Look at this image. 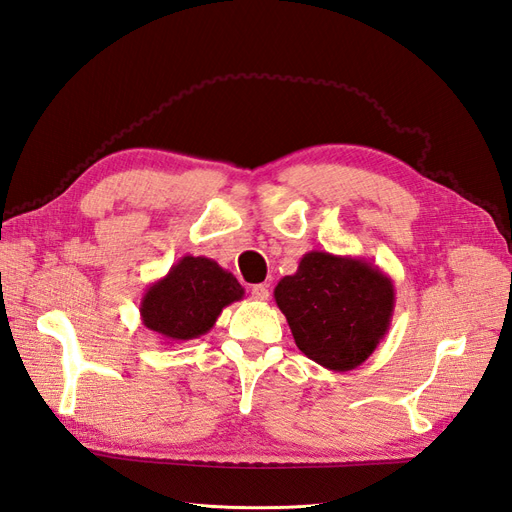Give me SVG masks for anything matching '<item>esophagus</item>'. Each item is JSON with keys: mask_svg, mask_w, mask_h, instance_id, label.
I'll use <instances>...</instances> for the list:
<instances>
[{"mask_svg": "<svg viewBox=\"0 0 512 512\" xmlns=\"http://www.w3.org/2000/svg\"><path fill=\"white\" fill-rule=\"evenodd\" d=\"M252 297L256 301H267L269 299V286L267 284H256L252 286Z\"/></svg>", "mask_w": 512, "mask_h": 512, "instance_id": "obj_1", "label": "esophagus"}]
</instances>
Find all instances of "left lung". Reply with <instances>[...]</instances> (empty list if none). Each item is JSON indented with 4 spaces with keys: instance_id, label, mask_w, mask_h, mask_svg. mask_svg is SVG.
Wrapping results in <instances>:
<instances>
[{
    "instance_id": "obj_1",
    "label": "left lung",
    "mask_w": 512,
    "mask_h": 512,
    "mask_svg": "<svg viewBox=\"0 0 512 512\" xmlns=\"http://www.w3.org/2000/svg\"><path fill=\"white\" fill-rule=\"evenodd\" d=\"M273 297L294 344L333 371L365 363L389 333L395 309L393 280L378 265L318 250L277 282Z\"/></svg>"
}]
</instances>
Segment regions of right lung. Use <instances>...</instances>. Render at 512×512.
<instances>
[{"instance_id": "1", "label": "right lung", "mask_w": 512, "mask_h": 512, "mask_svg": "<svg viewBox=\"0 0 512 512\" xmlns=\"http://www.w3.org/2000/svg\"><path fill=\"white\" fill-rule=\"evenodd\" d=\"M237 277L205 256H183L141 299V320L164 344L190 342L213 329L222 309L243 299Z\"/></svg>"}]
</instances>
